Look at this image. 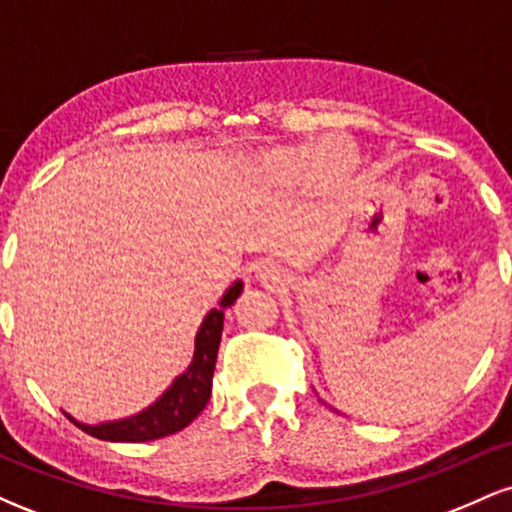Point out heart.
Masks as SVG:
<instances>
[{
	"label": "heart",
	"mask_w": 512,
	"mask_h": 512,
	"mask_svg": "<svg viewBox=\"0 0 512 512\" xmlns=\"http://www.w3.org/2000/svg\"><path fill=\"white\" fill-rule=\"evenodd\" d=\"M327 151L322 144H291L267 151L262 156V175L276 185H298L315 178L325 168ZM354 163H346L342 170H349Z\"/></svg>",
	"instance_id": "obj_1"
}]
</instances>
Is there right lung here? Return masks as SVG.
Instances as JSON below:
<instances>
[{"instance_id":"right-lung-1","label":"right lung","mask_w":512,"mask_h":512,"mask_svg":"<svg viewBox=\"0 0 512 512\" xmlns=\"http://www.w3.org/2000/svg\"><path fill=\"white\" fill-rule=\"evenodd\" d=\"M243 284H233L221 298L219 308H214L204 317L195 339V356H192L190 368L168 387V392L151 404L142 414L132 419L110 421V424L86 426L74 424L86 431L88 436L101 440H115V443H146V440L166 438L170 433H178L187 424L202 414L211 397V378H214L216 354H219L221 330H223V310L240 296Z\"/></svg>"}]
</instances>
